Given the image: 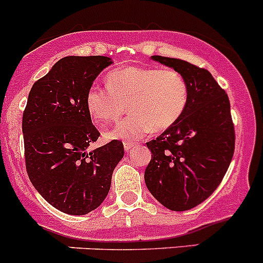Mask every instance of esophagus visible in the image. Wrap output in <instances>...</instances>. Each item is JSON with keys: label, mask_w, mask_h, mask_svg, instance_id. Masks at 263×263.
I'll return each mask as SVG.
<instances>
[{"label": "esophagus", "mask_w": 263, "mask_h": 263, "mask_svg": "<svg viewBox=\"0 0 263 263\" xmlns=\"http://www.w3.org/2000/svg\"><path fill=\"white\" fill-rule=\"evenodd\" d=\"M135 144L134 143H129V142H124V149H125L126 152L130 151L132 148H134Z\"/></svg>", "instance_id": "obj_1"}]
</instances>
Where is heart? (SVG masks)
I'll use <instances>...</instances> for the list:
<instances>
[{"label": "heart", "instance_id": "1", "mask_svg": "<svg viewBox=\"0 0 263 263\" xmlns=\"http://www.w3.org/2000/svg\"><path fill=\"white\" fill-rule=\"evenodd\" d=\"M106 86L93 85L86 95V107L100 125L116 120L128 105L130 115L105 133L107 139L134 142L152 130L171 128L189 104V85L172 68L126 67L107 73Z\"/></svg>", "mask_w": 263, "mask_h": 263}]
</instances>
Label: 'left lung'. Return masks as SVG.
Returning a JSON list of instances; mask_svg holds the SVG:
<instances>
[{
	"label": "left lung",
	"mask_w": 263,
	"mask_h": 263,
	"mask_svg": "<svg viewBox=\"0 0 263 263\" xmlns=\"http://www.w3.org/2000/svg\"><path fill=\"white\" fill-rule=\"evenodd\" d=\"M152 59L182 73L189 104L180 121L147 143L145 185L167 209L185 212L205 201L228 171L235 143L231 102L206 69L182 59Z\"/></svg>",
	"instance_id": "obj_1"
}]
</instances>
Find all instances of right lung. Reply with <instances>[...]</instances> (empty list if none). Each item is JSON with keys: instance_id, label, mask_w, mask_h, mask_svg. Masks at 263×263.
I'll list each match as a JSON object with an SVG mask.
<instances>
[{"instance_id": "obj_1", "label": "right lung", "mask_w": 263, "mask_h": 263, "mask_svg": "<svg viewBox=\"0 0 263 263\" xmlns=\"http://www.w3.org/2000/svg\"><path fill=\"white\" fill-rule=\"evenodd\" d=\"M110 64L109 57H64L32 85L23 115L32 186L51 206L71 215H85L101 205L124 157L120 140L88 151L100 133L86 107V95Z\"/></svg>"}]
</instances>
